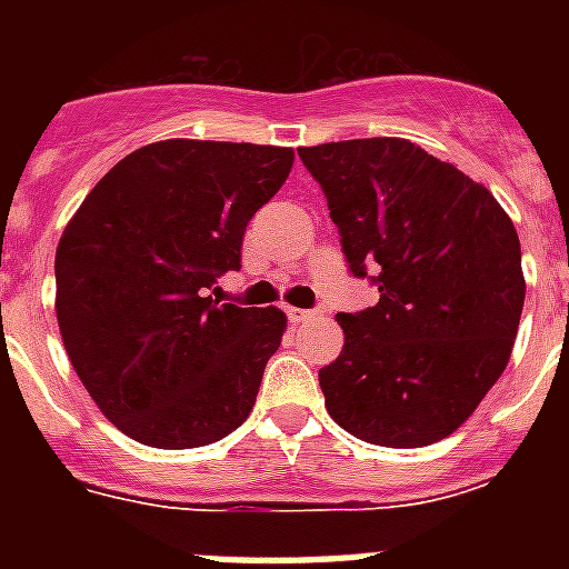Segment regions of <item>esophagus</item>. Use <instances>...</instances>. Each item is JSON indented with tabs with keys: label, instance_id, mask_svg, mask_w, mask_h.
<instances>
[{
	"label": "esophagus",
	"instance_id": "esophagus-1",
	"mask_svg": "<svg viewBox=\"0 0 569 569\" xmlns=\"http://www.w3.org/2000/svg\"><path fill=\"white\" fill-rule=\"evenodd\" d=\"M288 316H290V321H296V325H299V321H308V319H313V310H305V308H288Z\"/></svg>",
	"mask_w": 569,
	"mask_h": 569
}]
</instances>
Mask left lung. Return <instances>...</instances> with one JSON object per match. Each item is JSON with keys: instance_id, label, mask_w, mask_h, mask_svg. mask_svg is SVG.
<instances>
[{"instance_id": "8db88e82", "label": "left lung", "mask_w": 569, "mask_h": 569, "mask_svg": "<svg viewBox=\"0 0 569 569\" xmlns=\"http://www.w3.org/2000/svg\"><path fill=\"white\" fill-rule=\"evenodd\" d=\"M299 159L328 199L350 273L379 288L373 308L339 313L345 347L319 370L328 413L370 445L447 439L505 373L519 330L525 273L510 216L407 139L316 144Z\"/></svg>"}]
</instances>
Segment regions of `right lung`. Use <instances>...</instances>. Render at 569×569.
I'll use <instances>...</instances> for the list:
<instances>
[{"label": "right lung", "mask_w": 569, "mask_h": 569, "mask_svg": "<svg viewBox=\"0 0 569 569\" xmlns=\"http://www.w3.org/2000/svg\"><path fill=\"white\" fill-rule=\"evenodd\" d=\"M293 168V150L168 139L124 156L57 248V319L90 399L162 450L213 445L256 405L284 313L219 305L241 239Z\"/></svg>", "instance_id": "add662e5"}]
</instances>
